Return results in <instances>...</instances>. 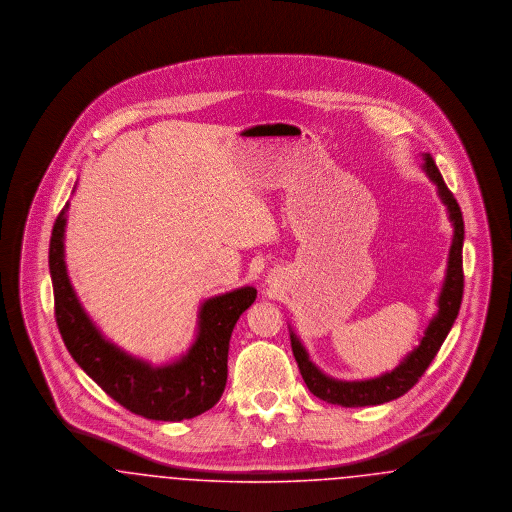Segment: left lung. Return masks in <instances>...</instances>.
<instances>
[{"mask_svg": "<svg viewBox=\"0 0 512 512\" xmlns=\"http://www.w3.org/2000/svg\"><path fill=\"white\" fill-rule=\"evenodd\" d=\"M422 171L430 178V182L438 188L439 199L447 209V217L453 226V238L447 255V268L445 278L439 290L438 311L430 318L424 336L418 340V345L411 353L403 357V361L388 372L365 378V380H338L328 376L324 370H320L313 359L309 357L307 347L299 336L293 332L290 326V340H292V351L299 372L307 384L309 391L317 395L318 399L341 405V407H368V405H382L401 397L403 393L413 388L418 378L426 372V368L438 355L441 343L447 338L449 330L455 324V318L459 315L461 301H463V244H464V222L461 207L457 199L445 186L438 167L430 153H422Z\"/></svg>", "mask_w": 512, "mask_h": 512, "instance_id": "8db88e82", "label": "left lung"}]
</instances>
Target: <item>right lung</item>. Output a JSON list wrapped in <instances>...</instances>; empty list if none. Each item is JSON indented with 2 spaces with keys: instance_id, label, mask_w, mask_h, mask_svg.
Segmentation results:
<instances>
[{
  "instance_id": "add662e5",
  "label": "right lung",
  "mask_w": 512,
  "mask_h": 512,
  "mask_svg": "<svg viewBox=\"0 0 512 512\" xmlns=\"http://www.w3.org/2000/svg\"><path fill=\"white\" fill-rule=\"evenodd\" d=\"M67 211L69 201L53 224L49 274L57 326L74 361L109 397L144 418L180 422L215 407L228 378L232 330L257 290L244 286L205 299L186 353L153 365L109 340L80 303L65 263Z\"/></svg>"
}]
</instances>
